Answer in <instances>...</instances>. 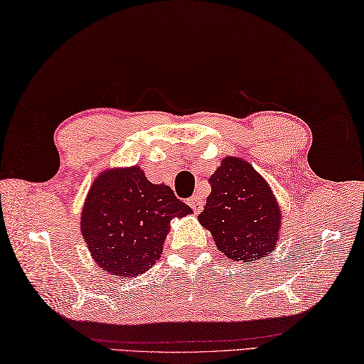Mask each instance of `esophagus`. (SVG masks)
<instances>
[{"mask_svg": "<svg viewBox=\"0 0 364 364\" xmlns=\"http://www.w3.org/2000/svg\"><path fill=\"white\" fill-rule=\"evenodd\" d=\"M188 204H190V207L193 209V212L195 213H199V212H203V209H204V201H203V198L201 196H191L190 198V201H188Z\"/></svg>", "mask_w": 364, "mask_h": 364, "instance_id": "34e87169", "label": "esophagus"}]
</instances>
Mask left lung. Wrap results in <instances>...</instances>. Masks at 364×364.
I'll return each mask as SVG.
<instances>
[{"mask_svg":"<svg viewBox=\"0 0 364 364\" xmlns=\"http://www.w3.org/2000/svg\"><path fill=\"white\" fill-rule=\"evenodd\" d=\"M210 185L198 220L221 253L242 264L273 253L283 215L269 182L250 161L229 155L210 176Z\"/></svg>","mask_w":364,"mask_h":364,"instance_id":"1","label":"left lung"}]
</instances>
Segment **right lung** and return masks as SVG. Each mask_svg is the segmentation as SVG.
Segmentation results:
<instances>
[{
	"label": "right lung",
	"instance_id": "1",
	"mask_svg": "<svg viewBox=\"0 0 364 364\" xmlns=\"http://www.w3.org/2000/svg\"><path fill=\"white\" fill-rule=\"evenodd\" d=\"M191 212L168 185L147 181L139 166H117L94 179L80 229L103 272L133 278L151 269L163 253L171 220Z\"/></svg>",
	"mask_w": 364,
	"mask_h": 364
}]
</instances>
